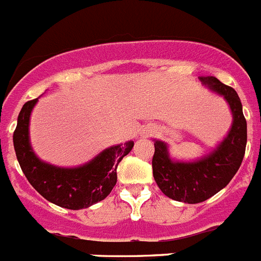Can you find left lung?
Listing matches in <instances>:
<instances>
[{
	"instance_id": "left-lung-1",
	"label": "left lung",
	"mask_w": 261,
	"mask_h": 261,
	"mask_svg": "<svg viewBox=\"0 0 261 261\" xmlns=\"http://www.w3.org/2000/svg\"><path fill=\"white\" fill-rule=\"evenodd\" d=\"M210 90L223 95L232 112V126L210 155L197 162H174L162 141L154 142L153 175L166 197L185 203H200L220 191L237 174L247 145V121L237 91L215 76L200 77Z\"/></svg>"
}]
</instances>
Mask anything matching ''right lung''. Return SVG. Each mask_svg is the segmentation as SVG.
<instances>
[{"label":"right lung","mask_w":261,"mask_h":261,"mask_svg":"<svg viewBox=\"0 0 261 261\" xmlns=\"http://www.w3.org/2000/svg\"><path fill=\"white\" fill-rule=\"evenodd\" d=\"M37 100L23 104L13 135L17 160L28 181L51 203L70 210L87 208L103 200L117 182V165L132 150L135 142L111 146L80 168L62 169L44 164L29 142V119Z\"/></svg>","instance_id":"add662e5"}]
</instances>
